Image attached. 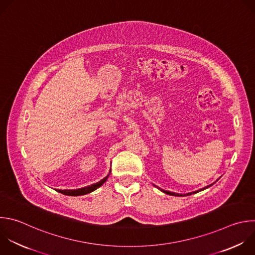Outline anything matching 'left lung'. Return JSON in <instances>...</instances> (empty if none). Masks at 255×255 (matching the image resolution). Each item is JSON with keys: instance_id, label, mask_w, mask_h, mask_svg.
<instances>
[{"instance_id": "1", "label": "left lung", "mask_w": 255, "mask_h": 255, "mask_svg": "<svg viewBox=\"0 0 255 255\" xmlns=\"http://www.w3.org/2000/svg\"><path fill=\"white\" fill-rule=\"evenodd\" d=\"M214 183H212V184H210V185H208V186H205L204 188H201V189H199V190H196V191H193V192H190V193H186V194H179V193H175V192H170V191H167V190H163V189H160L162 192H164V193H166V194H168V195H173V196H188V195H191V194H194V193H197V192H199V191H201V190H204V189H206V188H208V187H210V186H212ZM157 187V186H156ZM158 188V187H157Z\"/></svg>"}]
</instances>
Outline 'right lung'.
I'll return each instance as SVG.
<instances>
[{
  "mask_svg": "<svg viewBox=\"0 0 255 255\" xmlns=\"http://www.w3.org/2000/svg\"><path fill=\"white\" fill-rule=\"evenodd\" d=\"M111 172V171H110ZM110 174V173H109ZM109 174L105 177V178H103L102 180H100L99 182H97V183H94V184H92V185H89V186H87V187H83V188H79V189H75V190H57L58 192H60V193H62V194H65V195H69V196H79V195H85V194H88V193H90V192H92V191H94V190H96L97 188H99L100 186H102L103 185V183L104 182H106V180H107V178L109 177Z\"/></svg>",
  "mask_w": 255,
  "mask_h": 255,
  "instance_id": "right-lung-1",
  "label": "right lung"
}]
</instances>
